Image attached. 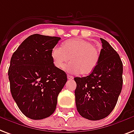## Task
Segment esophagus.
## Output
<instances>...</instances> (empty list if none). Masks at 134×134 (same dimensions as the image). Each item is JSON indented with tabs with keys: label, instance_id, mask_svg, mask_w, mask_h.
Returning <instances> with one entry per match:
<instances>
[{
	"label": "esophagus",
	"instance_id": "34e87169",
	"mask_svg": "<svg viewBox=\"0 0 134 134\" xmlns=\"http://www.w3.org/2000/svg\"><path fill=\"white\" fill-rule=\"evenodd\" d=\"M67 79H69V80H71V79H74V77H73L72 76H71V75H69V74H67Z\"/></svg>",
	"mask_w": 134,
	"mask_h": 134
}]
</instances>
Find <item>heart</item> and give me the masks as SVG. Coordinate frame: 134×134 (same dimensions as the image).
Here are the masks:
<instances>
[{
  "label": "heart",
  "mask_w": 134,
  "mask_h": 134,
  "mask_svg": "<svg viewBox=\"0 0 134 134\" xmlns=\"http://www.w3.org/2000/svg\"><path fill=\"white\" fill-rule=\"evenodd\" d=\"M54 65L60 69L67 65V70L73 73L87 75L96 67L100 60V53L91 42L87 40L76 38L65 41L62 47H54L51 52Z\"/></svg>",
  "instance_id": "1"
}]
</instances>
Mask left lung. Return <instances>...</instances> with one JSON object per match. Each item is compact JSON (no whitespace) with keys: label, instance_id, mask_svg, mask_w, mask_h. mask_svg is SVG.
<instances>
[{"label":"left lung","instance_id":"left-lung-1","mask_svg":"<svg viewBox=\"0 0 134 134\" xmlns=\"http://www.w3.org/2000/svg\"><path fill=\"white\" fill-rule=\"evenodd\" d=\"M100 60L96 67L84 77H75V101L77 111L83 118L100 120L115 108L121 91L123 65L119 54L101 38Z\"/></svg>","mask_w":134,"mask_h":134}]
</instances>
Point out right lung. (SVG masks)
I'll return each instance as SVG.
<instances>
[{
    "instance_id": "1",
    "label": "right lung",
    "mask_w": 134,
    "mask_h": 134,
    "mask_svg": "<svg viewBox=\"0 0 134 134\" xmlns=\"http://www.w3.org/2000/svg\"><path fill=\"white\" fill-rule=\"evenodd\" d=\"M60 37L33 34L13 53L8 69L10 91L26 117L42 119L55 110L67 74L54 65L51 52Z\"/></svg>"
}]
</instances>
